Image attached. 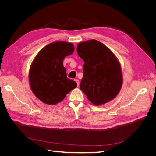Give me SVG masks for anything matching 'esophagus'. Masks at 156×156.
I'll return each instance as SVG.
<instances>
[{
    "label": "esophagus",
    "instance_id": "esophagus-1",
    "mask_svg": "<svg viewBox=\"0 0 156 156\" xmlns=\"http://www.w3.org/2000/svg\"><path fill=\"white\" fill-rule=\"evenodd\" d=\"M75 81L77 83V87H79V80H78V79H75Z\"/></svg>",
    "mask_w": 156,
    "mask_h": 156
}]
</instances>
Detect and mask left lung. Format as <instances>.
Instances as JSON below:
<instances>
[{"mask_svg": "<svg viewBox=\"0 0 156 156\" xmlns=\"http://www.w3.org/2000/svg\"><path fill=\"white\" fill-rule=\"evenodd\" d=\"M77 51L84 61L80 88L95 105L111 101L123 84L119 59L106 45L96 40L80 42Z\"/></svg>", "mask_w": 156, "mask_h": 156, "instance_id": "1", "label": "left lung"}]
</instances>
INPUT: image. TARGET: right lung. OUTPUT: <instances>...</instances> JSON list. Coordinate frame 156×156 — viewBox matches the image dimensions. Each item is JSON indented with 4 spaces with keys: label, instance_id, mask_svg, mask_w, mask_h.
Returning a JSON list of instances; mask_svg holds the SVG:
<instances>
[{
    "label": "right lung",
    "instance_id": "1",
    "mask_svg": "<svg viewBox=\"0 0 156 156\" xmlns=\"http://www.w3.org/2000/svg\"><path fill=\"white\" fill-rule=\"evenodd\" d=\"M75 50L73 44L55 41L42 48L30 65L29 84L34 96L43 103L56 105L77 87V83L67 77L63 60Z\"/></svg>",
    "mask_w": 156,
    "mask_h": 156
}]
</instances>
